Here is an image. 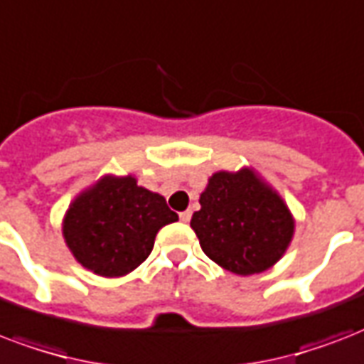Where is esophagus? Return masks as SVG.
Instances as JSON below:
<instances>
[{
  "instance_id": "34e87169",
  "label": "esophagus",
  "mask_w": 364,
  "mask_h": 364,
  "mask_svg": "<svg viewBox=\"0 0 364 364\" xmlns=\"http://www.w3.org/2000/svg\"><path fill=\"white\" fill-rule=\"evenodd\" d=\"M190 218H192V211L180 213V220H182V223H190Z\"/></svg>"
}]
</instances>
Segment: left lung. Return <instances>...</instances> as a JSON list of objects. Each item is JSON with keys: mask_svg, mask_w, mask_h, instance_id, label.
I'll list each match as a JSON object with an SVG mask.
<instances>
[{"mask_svg": "<svg viewBox=\"0 0 364 364\" xmlns=\"http://www.w3.org/2000/svg\"><path fill=\"white\" fill-rule=\"evenodd\" d=\"M199 203L190 224L205 255L223 269L257 274L288 250L294 236L291 213L251 168L215 172Z\"/></svg>", "mask_w": 364, "mask_h": 364, "instance_id": "1", "label": "left lung"}]
</instances>
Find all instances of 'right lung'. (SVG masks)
Here are the masks:
<instances>
[{"label":"right lung","instance_id":"right-lung-1","mask_svg":"<svg viewBox=\"0 0 364 364\" xmlns=\"http://www.w3.org/2000/svg\"><path fill=\"white\" fill-rule=\"evenodd\" d=\"M176 220L165 198L136 184L134 176H103L68 207L63 236L84 269L114 278L144 263L157 232Z\"/></svg>","mask_w":364,"mask_h":364}]
</instances>
